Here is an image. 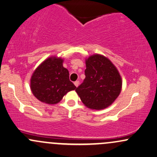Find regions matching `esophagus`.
<instances>
[{"instance_id":"34e87169","label":"esophagus","mask_w":157,"mask_h":157,"mask_svg":"<svg viewBox=\"0 0 157 157\" xmlns=\"http://www.w3.org/2000/svg\"><path fill=\"white\" fill-rule=\"evenodd\" d=\"M74 84H75V86L77 87V86H78V84H79V82H78V81H75V82H74Z\"/></svg>"}]
</instances>
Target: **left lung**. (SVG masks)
<instances>
[{"instance_id":"1","label":"left lung","mask_w":157,"mask_h":157,"mask_svg":"<svg viewBox=\"0 0 157 157\" xmlns=\"http://www.w3.org/2000/svg\"><path fill=\"white\" fill-rule=\"evenodd\" d=\"M85 78L75 89L82 103L91 109L107 108L119 96L122 78L107 57L93 54L85 59Z\"/></svg>"}]
</instances>
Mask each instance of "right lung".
I'll return each instance as SVG.
<instances>
[{
    "label": "right lung",
    "instance_id": "1",
    "mask_svg": "<svg viewBox=\"0 0 157 157\" xmlns=\"http://www.w3.org/2000/svg\"><path fill=\"white\" fill-rule=\"evenodd\" d=\"M64 59L56 56L44 60L31 77L30 87L39 101L47 104L60 102L68 92L76 89L69 79V71L63 67Z\"/></svg>",
    "mask_w": 157,
    "mask_h": 157
}]
</instances>
